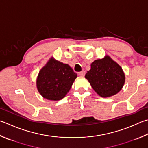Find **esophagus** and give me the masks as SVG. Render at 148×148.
Masks as SVG:
<instances>
[{"instance_id": "1", "label": "esophagus", "mask_w": 148, "mask_h": 148, "mask_svg": "<svg viewBox=\"0 0 148 148\" xmlns=\"http://www.w3.org/2000/svg\"><path fill=\"white\" fill-rule=\"evenodd\" d=\"M85 71H80V72H79V75H80V76H81V77H84L85 75Z\"/></svg>"}]
</instances>
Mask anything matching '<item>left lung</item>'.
<instances>
[{
    "instance_id": "left-lung-1",
    "label": "left lung",
    "mask_w": 148,
    "mask_h": 148,
    "mask_svg": "<svg viewBox=\"0 0 148 148\" xmlns=\"http://www.w3.org/2000/svg\"><path fill=\"white\" fill-rule=\"evenodd\" d=\"M85 78L95 91L102 97H109L121 90L125 82V75L121 67L106 56L95 60L91 64Z\"/></svg>"
}]
</instances>
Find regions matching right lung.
Returning a JSON list of instances; mask_svg holds the SVG:
<instances>
[{
  "label": "right lung",
  "mask_w": 148,
  "mask_h": 148,
  "mask_svg": "<svg viewBox=\"0 0 148 148\" xmlns=\"http://www.w3.org/2000/svg\"><path fill=\"white\" fill-rule=\"evenodd\" d=\"M77 77L68 64L50 59L38 75V91L44 98L59 100L68 93Z\"/></svg>",
  "instance_id": "obj_1"
}]
</instances>
